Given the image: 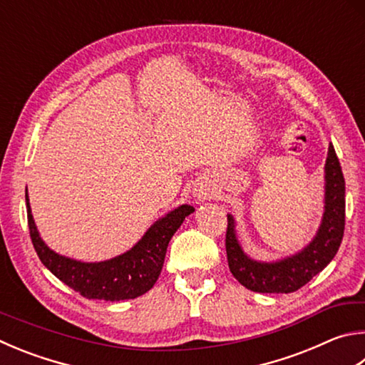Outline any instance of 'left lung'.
I'll return each instance as SVG.
<instances>
[{
	"label": "left lung",
	"mask_w": 365,
	"mask_h": 365,
	"mask_svg": "<svg viewBox=\"0 0 365 365\" xmlns=\"http://www.w3.org/2000/svg\"><path fill=\"white\" fill-rule=\"evenodd\" d=\"M324 172L326 193L321 225L308 246L294 255L273 262H258L250 258L237 241L235 217L228 214V267L244 287L260 294L295 292L332 262L339 252L344 231V178L332 143L329 145Z\"/></svg>",
	"instance_id": "8db88e82"
}]
</instances>
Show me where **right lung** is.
Returning <instances> with one entry per match:
<instances>
[{
    "label": "right lung",
    "mask_w": 365,
    "mask_h": 365,
    "mask_svg": "<svg viewBox=\"0 0 365 365\" xmlns=\"http://www.w3.org/2000/svg\"><path fill=\"white\" fill-rule=\"evenodd\" d=\"M30 237L39 260L63 284L89 300L119 302L137 298L155 286L161 274L170 237L195 207L178 205L151 225L134 247L105 262H79L48 247L33 220L29 193H25Z\"/></svg>",
    "instance_id": "1"
}]
</instances>
